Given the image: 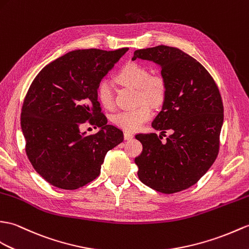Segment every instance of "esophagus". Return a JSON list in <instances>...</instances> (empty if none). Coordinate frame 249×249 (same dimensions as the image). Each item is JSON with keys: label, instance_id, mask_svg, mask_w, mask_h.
Instances as JSON below:
<instances>
[{"label": "esophagus", "instance_id": "esophagus-1", "mask_svg": "<svg viewBox=\"0 0 249 249\" xmlns=\"http://www.w3.org/2000/svg\"><path fill=\"white\" fill-rule=\"evenodd\" d=\"M134 138V135L130 134V132H125L124 134V140H131Z\"/></svg>", "mask_w": 249, "mask_h": 249}]
</instances>
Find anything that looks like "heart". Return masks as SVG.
Segmentation results:
<instances>
[{
	"label": "heart",
	"mask_w": 249,
	"mask_h": 249,
	"mask_svg": "<svg viewBox=\"0 0 249 249\" xmlns=\"http://www.w3.org/2000/svg\"><path fill=\"white\" fill-rule=\"evenodd\" d=\"M118 83L127 88L136 89L139 100L151 105H158L164 100L166 84L160 75H149L146 67L136 62L125 65L117 75ZM97 100L103 106L111 107L113 104L112 85L108 80H103L97 87ZM152 117V109L147 104H141L130 110L120 111L114 114L113 122L126 131L138 130L144 122Z\"/></svg>",
	"instance_id": "b5f03b06"
}]
</instances>
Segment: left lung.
<instances>
[{"label":"left lung","instance_id":"8db88e82","mask_svg":"<svg viewBox=\"0 0 249 249\" xmlns=\"http://www.w3.org/2000/svg\"><path fill=\"white\" fill-rule=\"evenodd\" d=\"M137 58L161 68L166 93L153 121L156 130L173 134L162 142L156 134H139L143 145L135 159L139 179L158 192H180L197 182L214 162L224 107L217 86L206 69L181 50L166 45L137 50Z\"/></svg>","mask_w":249,"mask_h":249}]
</instances>
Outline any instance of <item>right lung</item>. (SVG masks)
Instances as JSON below:
<instances>
[{
	"mask_svg": "<svg viewBox=\"0 0 249 249\" xmlns=\"http://www.w3.org/2000/svg\"><path fill=\"white\" fill-rule=\"evenodd\" d=\"M127 48L69 52L46 65L27 91L21 112L25 149L34 169L52 186L75 190L100 175L105 156L123 132L101 111L97 87ZM89 120L94 135L79 129Z\"/></svg>",
	"mask_w": 249,
	"mask_h": 249,
	"instance_id": "add662e5",
	"label": "right lung"
}]
</instances>
